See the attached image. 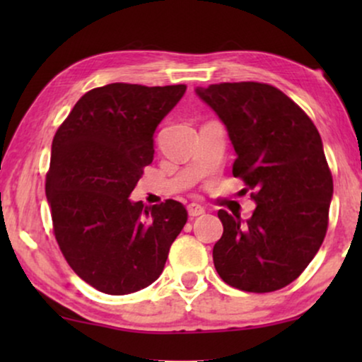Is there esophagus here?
<instances>
[{"label": "esophagus", "mask_w": 362, "mask_h": 362, "mask_svg": "<svg viewBox=\"0 0 362 362\" xmlns=\"http://www.w3.org/2000/svg\"><path fill=\"white\" fill-rule=\"evenodd\" d=\"M187 214H189L191 219H194V217L204 214V207L196 204V202H192V204L187 206Z\"/></svg>", "instance_id": "34e87169"}]
</instances>
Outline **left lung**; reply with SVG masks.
Segmentation results:
<instances>
[{"label":"left lung","mask_w":362,"mask_h":362,"mask_svg":"<svg viewBox=\"0 0 362 362\" xmlns=\"http://www.w3.org/2000/svg\"><path fill=\"white\" fill-rule=\"evenodd\" d=\"M234 146L232 175L255 202L250 219L217 212L224 226L212 259L227 285L254 293L298 279L328 229L333 177L308 115L279 88L259 82L197 87Z\"/></svg>","instance_id":"1"}]
</instances>
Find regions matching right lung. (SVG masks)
<instances>
[{"instance_id": "add662e5", "label": "right lung", "mask_w": 362, "mask_h": 362, "mask_svg": "<svg viewBox=\"0 0 362 362\" xmlns=\"http://www.w3.org/2000/svg\"><path fill=\"white\" fill-rule=\"evenodd\" d=\"M186 86L108 83L92 88L52 140L46 196L67 264L93 288L128 295L165 269L187 221L168 199L145 207L130 194L153 161V135Z\"/></svg>"}]
</instances>
